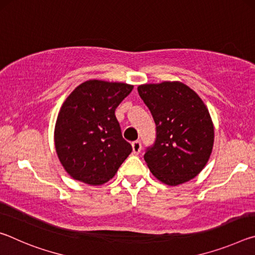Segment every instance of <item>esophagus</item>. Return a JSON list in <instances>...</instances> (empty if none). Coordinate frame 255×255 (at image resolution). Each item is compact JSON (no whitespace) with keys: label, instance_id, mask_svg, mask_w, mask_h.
Masks as SVG:
<instances>
[{"label":"esophagus","instance_id":"esophagus-1","mask_svg":"<svg viewBox=\"0 0 255 255\" xmlns=\"http://www.w3.org/2000/svg\"><path fill=\"white\" fill-rule=\"evenodd\" d=\"M132 146V152L133 154H139L140 153V149H141V144L139 140H135L131 143Z\"/></svg>","mask_w":255,"mask_h":255}]
</instances>
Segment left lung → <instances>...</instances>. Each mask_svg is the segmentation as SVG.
<instances>
[{"mask_svg": "<svg viewBox=\"0 0 255 255\" xmlns=\"http://www.w3.org/2000/svg\"><path fill=\"white\" fill-rule=\"evenodd\" d=\"M137 90L156 124V140L144 155L149 171L172 187L196 178L208 162L215 137L204 101L178 81L143 84Z\"/></svg>", "mask_w": 255, "mask_h": 255, "instance_id": "1", "label": "left lung"}]
</instances>
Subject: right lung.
Instances as JSON below:
<instances>
[{
    "instance_id": "add662e5",
    "label": "right lung",
    "mask_w": 255,
    "mask_h": 255,
    "mask_svg": "<svg viewBox=\"0 0 255 255\" xmlns=\"http://www.w3.org/2000/svg\"><path fill=\"white\" fill-rule=\"evenodd\" d=\"M132 89L122 82L90 80L64 101L54 141L60 164L74 180L90 185L106 183L131 153L115 111Z\"/></svg>"
}]
</instances>
